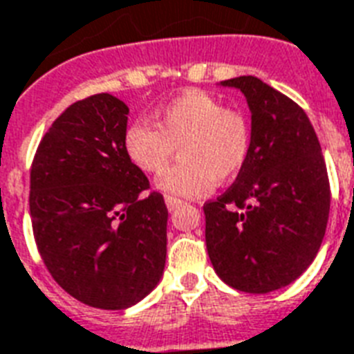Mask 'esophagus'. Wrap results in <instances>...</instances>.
Here are the masks:
<instances>
[{"label":"esophagus","mask_w":354,"mask_h":354,"mask_svg":"<svg viewBox=\"0 0 354 354\" xmlns=\"http://www.w3.org/2000/svg\"><path fill=\"white\" fill-rule=\"evenodd\" d=\"M165 204H167V207H169V212H174V209H178V207L182 206L183 201H180V198H174V196H165Z\"/></svg>","instance_id":"esophagus-1"}]
</instances>
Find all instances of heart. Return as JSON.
<instances>
[{
	"instance_id": "heart-1",
	"label": "heart",
	"mask_w": 354,
	"mask_h": 354,
	"mask_svg": "<svg viewBox=\"0 0 354 354\" xmlns=\"http://www.w3.org/2000/svg\"><path fill=\"white\" fill-rule=\"evenodd\" d=\"M152 124L131 122L122 148L129 163L147 174H159L178 147L183 158L163 172L158 189L167 195L201 196L217 182L236 178L250 153V128L239 111L225 109L204 91H183L159 105Z\"/></svg>"
}]
</instances>
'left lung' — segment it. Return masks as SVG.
Instances as JSON below:
<instances>
[{"mask_svg": "<svg viewBox=\"0 0 354 354\" xmlns=\"http://www.w3.org/2000/svg\"><path fill=\"white\" fill-rule=\"evenodd\" d=\"M250 109V153L225 195L204 204L206 247L221 280L269 293L308 269L330 209L327 167L306 113L254 75L221 81Z\"/></svg>", "mask_w": 354, "mask_h": 354, "instance_id": "8db88e82", "label": "left lung"}]
</instances>
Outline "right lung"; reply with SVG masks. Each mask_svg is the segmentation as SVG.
Wrapping results in <instances>:
<instances>
[{"instance_id":"1","label":"right lung","mask_w":354,"mask_h":354,"mask_svg":"<svg viewBox=\"0 0 354 354\" xmlns=\"http://www.w3.org/2000/svg\"><path fill=\"white\" fill-rule=\"evenodd\" d=\"M128 105L102 93L51 124L31 167L39 252L66 293L102 310L137 304L163 277L167 212L122 148Z\"/></svg>"}]
</instances>
